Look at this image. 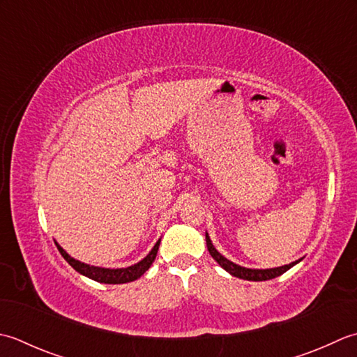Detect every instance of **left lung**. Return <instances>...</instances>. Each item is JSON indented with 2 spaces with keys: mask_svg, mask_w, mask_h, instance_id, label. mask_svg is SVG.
I'll list each match as a JSON object with an SVG mask.
<instances>
[{
  "mask_svg": "<svg viewBox=\"0 0 357 357\" xmlns=\"http://www.w3.org/2000/svg\"><path fill=\"white\" fill-rule=\"evenodd\" d=\"M205 237H206L208 251H209L211 256H213V259L217 261V264H219L225 271H228L231 275H234V278H238V279H243V280L261 282V280H270V279H274V278H279V275H282L283 273H287L289 268H293L294 265H297L302 260V259H299L296 261H291L289 265H283V266H278V268H266V270L245 268V266H240V265L234 264V261L228 260L225 256H222V254L215 250V246L213 245V242H211L208 232L205 234Z\"/></svg>",
  "mask_w": 357,
  "mask_h": 357,
  "instance_id": "8db88e82",
  "label": "left lung"
}]
</instances>
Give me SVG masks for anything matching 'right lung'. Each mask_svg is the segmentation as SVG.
<instances>
[{
	"label": "right lung",
	"instance_id": "right-lung-1",
	"mask_svg": "<svg viewBox=\"0 0 357 357\" xmlns=\"http://www.w3.org/2000/svg\"><path fill=\"white\" fill-rule=\"evenodd\" d=\"M55 245L61 256L64 257V260H66L68 264L79 274H83V275H86V278H89V279L100 282V283H112V285H117V283L134 282L138 278H142V275L149 270L152 261L155 260L158 246H160V238L157 240L154 248L149 251L146 257L142 259L140 261H137V264H134V265L126 266V268H103V266H93L89 264H84V261H79L74 257H70L69 254L64 251L56 242H55Z\"/></svg>",
	"mask_w": 357,
	"mask_h": 357
}]
</instances>
